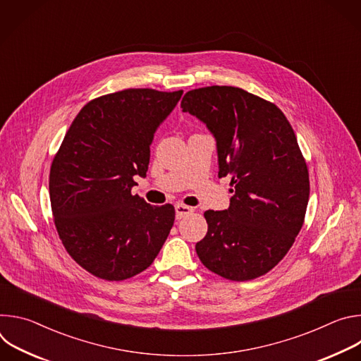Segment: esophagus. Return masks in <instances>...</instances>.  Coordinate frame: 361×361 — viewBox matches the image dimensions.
Returning <instances> with one entry per match:
<instances>
[{
	"mask_svg": "<svg viewBox=\"0 0 361 361\" xmlns=\"http://www.w3.org/2000/svg\"><path fill=\"white\" fill-rule=\"evenodd\" d=\"M192 213V207H188V205H184V204H176V217L177 220H181L187 216H190Z\"/></svg>",
	"mask_w": 361,
	"mask_h": 361,
	"instance_id": "34e87169",
	"label": "esophagus"
}]
</instances>
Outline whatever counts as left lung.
I'll use <instances>...</instances> for the list:
<instances>
[{"label":"left lung","mask_w":361,"mask_h":361,"mask_svg":"<svg viewBox=\"0 0 361 361\" xmlns=\"http://www.w3.org/2000/svg\"><path fill=\"white\" fill-rule=\"evenodd\" d=\"M181 109L217 141L219 177H231L234 195L224 212L204 213L209 230L195 244L201 263L247 281L274 269L300 233L310 180L295 134L273 102L231 85L195 88Z\"/></svg>","instance_id":"left-lung-1"}]
</instances>
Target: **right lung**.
I'll return each mask as SVG.
<instances>
[{"label": "right lung", "mask_w": 361, "mask_h": 361, "mask_svg": "<svg viewBox=\"0 0 361 361\" xmlns=\"http://www.w3.org/2000/svg\"><path fill=\"white\" fill-rule=\"evenodd\" d=\"M183 90L128 88L91 99L70 126L49 170L54 224L71 259L92 276L121 281L156 259L174 224L171 204L131 194L145 177L149 144Z\"/></svg>", "instance_id": "right-lung-1"}]
</instances>
